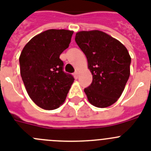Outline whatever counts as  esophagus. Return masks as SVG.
<instances>
[{"label": "esophagus", "instance_id": "esophagus-1", "mask_svg": "<svg viewBox=\"0 0 151 151\" xmlns=\"http://www.w3.org/2000/svg\"><path fill=\"white\" fill-rule=\"evenodd\" d=\"M74 76H75V78H78V70H76V71H75Z\"/></svg>", "mask_w": 151, "mask_h": 151}]
</instances>
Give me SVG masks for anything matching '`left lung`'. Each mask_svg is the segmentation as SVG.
<instances>
[{"mask_svg": "<svg viewBox=\"0 0 151 151\" xmlns=\"http://www.w3.org/2000/svg\"><path fill=\"white\" fill-rule=\"evenodd\" d=\"M75 40L88 59L93 76L85 88L88 101L98 108H106L120 98L130 75L131 58L127 48L100 30L79 31Z\"/></svg>", "mask_w": 151, "mask_h": 151, "instance_id": "obj_1", "label": "left lung"}]
</instances>
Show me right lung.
<instances>
[{
    "instance_id": "obj_1",
    "label": "right lung",
    "mask_w": 151,
    "mask_h": 151,
    "mask_svg": "<svg viewBox=\"0 0 151 151\" xmlns=\"http://www.w3.org/2000/svg\"><path fill=\"white\" fill-rule=\"evenodd\" d=\"M73 31L51 29L33 37L20 57V73L30 99L45 110L58 109L74 81L63 72L60 55L69 47Z\"/></svg>"
}]
</instances>
